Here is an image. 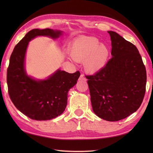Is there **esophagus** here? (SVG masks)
I'll use <instances>...</instances> for the list:
<instances>
[{"mask_svg": "<svg viewBox=\"0 0 153 153\" xmlns=\"http://www.w3.org/2000/svg\"><path fill=\"white\" fill-rule=\"evenodd\" d=\"M79 81H86V78L83 74H81V76H80L79 78Z\"/></svg>", "mask_w": 153, "mask_h": 153, "instance_id": "esophagus-1", "label": "esophagus"}]
</instances>
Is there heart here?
<instances>
[{
    "label": "heart",
    "mask_w": 153,
    "mask_h": 153,
    "mask_svg": "<svg viewBox=\"0 0 153 153\" xmlns=\"http://www.w3.org/2000/svg\"><path fill=\"white\" fill-rule=\"evenodd\" d=\"M70 55L75 61L83 62L88 73L99 72L105 66L109 56L106 46L100 45L95 37H80L75 40L70 47Z\"/></svg>",
    "instance_id": "heart-1"
}]
</instances>
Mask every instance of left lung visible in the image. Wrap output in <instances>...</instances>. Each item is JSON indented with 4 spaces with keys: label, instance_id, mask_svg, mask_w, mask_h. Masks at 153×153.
<instances>
[{
    "label": "left lung",
    "instance_id": "obj_1",
    "mask_svg": "<svg viewBox=\"0 0 153 153\" xmlns=\"http://www.w3.org/2000/svg\"><path fill=\"white\" fill-rule=\"evenodd\" d=\"M112 58L99 72L86 76L93 112L110 122L124 119L137 111L143 100L145 66L134 44L114 31H108Z\"/></svg>",
    "mask_w": 153,
    "mask_h": 153
}]
</instances>
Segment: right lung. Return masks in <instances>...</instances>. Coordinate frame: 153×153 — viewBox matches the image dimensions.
<instances>
[{"instance_id": "right-lung-1", "label": "right lung", "mask_w": 153, "mask_h": 153, "mask_svg": "<svg viewBox=\"0 0 153 153\" xmlns=\"http://www.w3.org/2000/svg\"><path fill=\"white\" fill-rule=\"evenodd\" d=\"M61 31L51 29L30 31L16 45L7 70L8 94L19 111L32 120H49L62 113L67 105L68 93L77 83L79 71L69 74L58 70L47 79L36 80L26 74L24 68L29 41L37 36L58 37Z\"/></svg>"}]
</instances>
